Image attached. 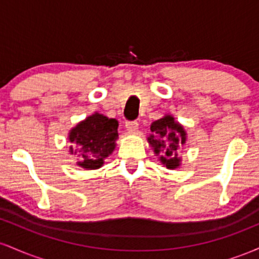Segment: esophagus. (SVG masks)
I'll return each instance as SVG.
<instances>
[{
    "instance_id": "esophagus-1",
    "label": "esophagus",
    "mask_w": 259,
    "mask_h": 259,
    "mask_svg": "<svg viewBox=\"0 0 259 259\" xmlns=\"http://www.w3.org/2000/svg\"><path fill=\"white\" fill-rule=\"evenodd\" d=\"M125 127H126L127 132H136V130H138V127H139V123L136 120L126 121Z\"/></svg>"
}]
</instances>
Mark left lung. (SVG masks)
<instances>
[{"label": "left lung", "mask_w": 259, "mask_h": 259, "mask_svg": "<svg viewBox=\"0 0 259 259\" xmlns=\"http://www.w3.org/2000/svg\"><path fill=\"white\" fill-rule=\"evenodd\" d=\"M152 135L148 138V142L154 148V153L158 154L163 148L160 162L168 169H175L180 165L178 150L186 141V134L179 123H175L174 118L165 115L162 119L153 121L151 125Z\"/></svg>", "instance_id": "left-lung-1"}]
</instances>
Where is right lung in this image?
Listing matches in <instances>:
<instances>
[{
    "label": "right lung",
    "mask_w": 259,
    "mask_h": 259,
    "mask_svg": "<svg viewBox=\"0 0 259 259\" xmlns=\"http://www.w3.org/2000/svg\"><path fill=\"white\" fill-rule=\"evenodd\" d=\"M118 139V121L95 113L70 132V152L78 153V164L85 169H97L113 152Z\"/></svg>",
    "instance_id": "obj_1"
}]
</instances>
